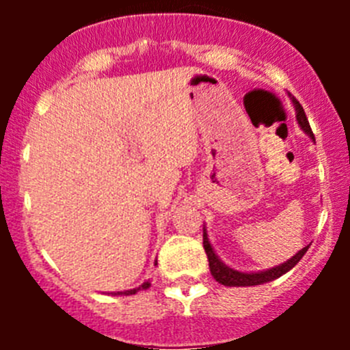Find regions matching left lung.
Segmentation results:
<instances>
[{
	"mask_svg": "<svg viewBox=\"0 0 350 350\" xmlns=\"http://www.w3.org/2000/svg\"><path fill=\"white\" fill-rule=\"evenodd\" d=\"M291 98H293V96H291ZM293 103H295V108H296V120H298L299 128H301L303 131L307 133L308 137L315 142L314 133H312L310 124H308L307 116H305V112H303V107L295 100V98H293ZM203 247H205L206 258H208L210 273L213 275V279L217 280L219 284H222V286L247 287V286H259V284L271 282V280L282 277V275L287 273L291 268H295L296 265H298V261L305 256V252H307L310 245L303 247V249L298 250L293 258H289L286 262L279 265V267L268 268V270H262V271H249V273H247V271L233 270V268H230L228 265H224V262L219 259V256L215 254V250H213L212 245H210L208 234H206L205 228H203Z\"/></svg>",
	"mask_w": 350,
	"mask_h": 350,
	"instance_id": "left-lung-1",
	"label": "left lung"
}]
</instances>
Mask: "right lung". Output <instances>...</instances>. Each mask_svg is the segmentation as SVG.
<instances>
[{
	"label": "right lung",
	"instance_id": "right-lung-1",
	"mask_svg": "<svg viewBox=\"0 0 350 350\" xmlns=\"http://www.w3.org/2000/svg\"><path fill=\"white\" fill-rule=\"evenodd\" d=\"M147 287H150V282H144L142 284L140 287H135V289H129V291H117V293H112V295H116V296H119V295H124V296H129V295H135V293H138V291H142V289H147Z\"/></svg>",
	"mask_w": 350,
	"mask_h": 350
}]
</instances>
